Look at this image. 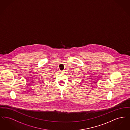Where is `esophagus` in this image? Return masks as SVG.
<instances>
[{"instance_id": "34e87169", "label": "esophagus", "mask_w": 130, "mask_h": 130, "mask_svg": "<svg viewBox=\"0 0 130 130\" xmlns=\"http://www.w3.org/2000/svg\"><path fill=\"white\" fill-rule=\"evenodd\" d=\"M64 71H60V73H64Z\"/></svg>"}]
</instances>
